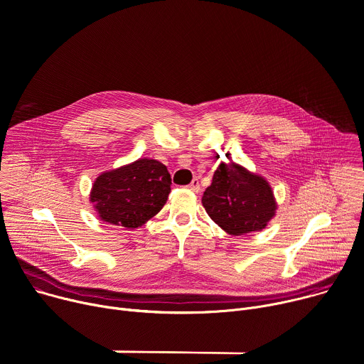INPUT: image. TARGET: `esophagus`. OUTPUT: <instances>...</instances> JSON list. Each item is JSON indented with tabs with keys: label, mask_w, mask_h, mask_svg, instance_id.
<instances>
[{
	"label": "esophagus",
	"mask_w": 364,
	"mask_h": 364,
	"mask_svg": "<svg viewBox=\"0 0 364 364\" xmlns=\"http://www.w3.org/2000/svg\"><path fill=\"white\" fill-rule=\"evenodd\" d=\"M188 188H190V190H193V191H196V193L199 191V190H200V183H199V178H193V180H191V183L188 184Z\"/></svg>",
	"instance_id": "1"
}]
</instances>
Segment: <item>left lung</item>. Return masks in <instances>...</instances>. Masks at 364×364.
I'll return each mask as SVG.
<instances>
[{"instance_id":"8db88e82","label":"left lung","mask_w":364,"mask_h":364,"mask_svg":"<svg viewBox=\"0 0 364 364\" xmlns=\"http://www.w3.org/2000/svg\"><path fill=\"white\" fill-rule=\"evenodd\" d=\"M202 203L208 215L230 235L262 229L277 208L269 183L234 162H222L216 168Z\"/></svg>"}]
</instances>
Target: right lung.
<instances>
[{
  "label": "right lung",
  "mask_w": 364,
  "mask_h": 364,
  "mask_svg": "<svg viewBox=\"0 0 364 364\" xmlns=\"http://www.w3.org/2000/svg\"><path fill=\"white\" fill-rule=\"evenodd\" d=\"M170 191L167 167L159 161L142 158L103 173L94 181L90 199L102 220L134 229L162 209Z\"/></svg>",
  "instance_id": "right-lung-1"
}]
</instances>
